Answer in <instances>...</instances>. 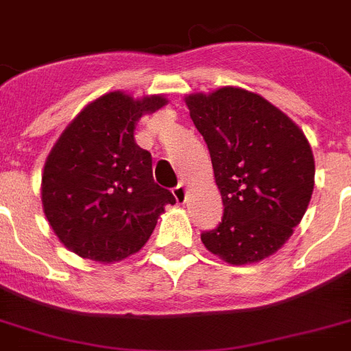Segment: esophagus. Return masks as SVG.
I'll return each mask as SVG.
<instances>
[{
	"instance_id": "obj_1",
	"label": "esophagus",
	"mask_w": 351,
	"mask_h": 351,
	"mask_svg": "<svg viewBox=\"0 0 351 351\" xmlns=\"http://www.w3.org/2000/svg\"><path fill=\"white\" fill-rule=\"evenodd\" d=\"M173 197H175V200L178 204H184V202H186V198H187V187L184 186V184L176 186L175 189H173Z\"/></svg>"
}]
</instances>
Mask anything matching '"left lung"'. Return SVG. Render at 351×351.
Listing matches in <instances>:
<instances>
[{
  "label": "left lung",
  "instance_id": "obj_1",
  "mask_svg": "<svg viewBox=\"0 0 351 351\" xmlns=\"http://www.w3.org/2000/svg\"><path fill=\"white\" fill-rule=\"evenodd\" d=\"M193 123L208 143L224 217L200 234L233 266L277 253L300 224L315 186L308 138L288 114L256 93L220 87L187 95Z\"/></svg>",
  "mask_w": 351,
  "mask_h": 351
}]
</instances>
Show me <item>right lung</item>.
<instances>
[{
	"instance_id": "1",
	"label": "right lung",
	"mask_w": 351,
	"mask_h": 351,
	"mask_svg": "<svg viewBox=\"0 0 351 351\" xmlns=\"http://www.w3.org/2000/svg\"><path fill=\"white\" fill-rule=\"evenodd\" d=\"M164 95H101L76 114L47 156L41 204L60 242L82 258L112 264L142 250L175 197L154 184L153 158L134 142L143 114Z\"/></svg>"
}]
</instances>
